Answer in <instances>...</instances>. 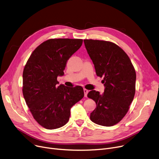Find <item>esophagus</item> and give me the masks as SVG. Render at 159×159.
Returning <instances> with one entry per match:
<instances>
[{
    "mask_svg": "<svg viewBox=\"0 0 159 159\" xmlns=\"http://www.w3.org/2000/svg\"><path fill=\"white\" fill-rule=\"evenodd\" d=\"M84 97H87V95H88V89H84Z\"/></svg>",
    "mask_w": 159,
    "mask_h": 159,
    "instance_id": "esophagus-1",
    "label": "esophagus"
}]
</instances>
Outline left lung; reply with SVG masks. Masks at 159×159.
Returning <instances> with one entry per match:
<instances>
[{
    "instance_id": "left-lung-1",
    "label": "left lung",
    "mask_w": 159,
    "mask_h": 159,
    "mask_svg": "<svg viewBox=\"0 0 159 159\" xmlns=\"http://www.w3.org/2000/svg\"><path fill=\"white\" fill-rule=\"evenodd\" d=\"M96 74L104 77V93L90 91L96 103L90 119L104 126L119 122L127 113L135 93L136 73L129 57L116 44L104 40H84Z\"/></svg>"
}]
</instances>
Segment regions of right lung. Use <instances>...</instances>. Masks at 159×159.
<instances>
[{"mask_svg":"<svg viewBox=\"0 0 159 159\" xmlns=\"http://www.w3.org/2000/svg\"><path fill=\"white\" fill-rule=\"evenodd\" d=\"M83 40L49 39L31 53L23 71L22 93L35 120L48 129L59 128L68 122L71 107L84 97L81 86H58L69 58Z\"/></svg>","mask_w":159,"mask_h":159,"instance_id":"obj_1","label":"right lung"}]
</instances>
